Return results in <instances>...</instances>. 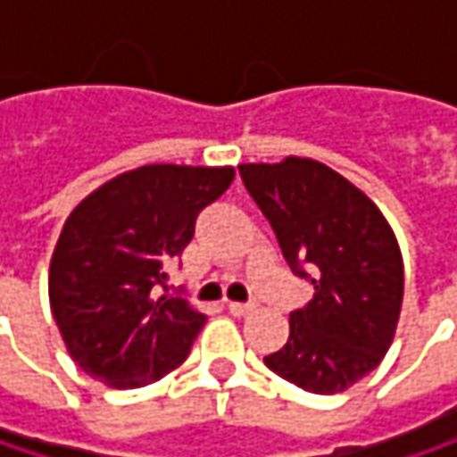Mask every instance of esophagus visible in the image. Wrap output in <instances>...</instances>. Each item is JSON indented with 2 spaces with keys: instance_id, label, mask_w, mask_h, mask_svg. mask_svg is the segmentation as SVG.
I'll return each instance as SVG.
<instances>
[{
  "instance_id": "esophagus-1",
  "label": "esophagus",
  "mask_w": 457,
  "mask_h": 457,
  "mask_svg": "<svg viewBox=\"0 0 457 457\" xmlns=\"http://www.w3.org/2000/svg\"><path fill=\"white\" fill-rule=\"evenodd\" d=\"M228 310L235 315V318H245V315H251L256 307L253 304H240V302H229L228 304Z\"/></svg>"
}]
</instances>
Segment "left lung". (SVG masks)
<instances>
[{"label": "left lung", "mask_w": 457, "mask_h": 457, "mask_svg": "<svg viewBox=\"0 0 457 457\" xmlns=\"http://www.w3.org/2000/svg\"><path fill=\"white\" fill-rule=\"evenodd\" d=\"M237 169L288 267L315 286L310 304L291 312L286 346L264 365L315 395L354 386L378 368L400 322L405 264L395 229L357 185L315 158Z\"/></svg>", "instance_id": "obj_1"}]
</instances>
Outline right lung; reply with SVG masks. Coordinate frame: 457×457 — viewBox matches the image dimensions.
I'll return each instance as SVG.
<instances>
[{
  "label": "right lung",
  "mask_w": 457,
  "mask_h": 457,
  "mask_svg": "<svg viewBox=\"0 0 457 457\" xmlns=\"http://www.w3.org/2000/svg\"><path fill=\"white\" fill-rule=\"evenodd\" d=\"M232 177V166L147 163L68 214L49 259V307L84 373L111 389H139L185 362L206 315L166 294V267Z\"/></svg>",
  "instance_id": "1"
}]
</instances>
